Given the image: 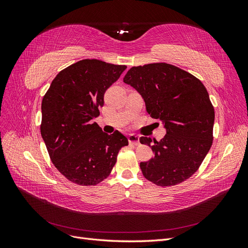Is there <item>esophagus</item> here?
I'll return each instance as SVG.
<instances>
[{"instance_id": "1", "label": "esophagus", "mask_w": 248, "mask_h": 248, "mask_svg": "<svg viewBox=\"0 0 248 248\" xmlns=\"http://www.w3.org/2000/svg\"><path fill=\"white\" fill-rule=\"evenodd\" d=\"M128 141L130 142V144L139 145L140 138L138 136H136V134H129V136H128Z\"/></svg>"}]
</instances>
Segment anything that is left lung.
Returning <instances> with one entry per match:
<instances>
[{"instance_id":"obj_1","label":"left lung","mask_w":248,"mask_h":248,"mask_svg":"<svg viewBox=\"0 0 248 248\" xmlns=\"http://www.w3.org/2000/svg\"><path fill=\"white\" fill-rule=\"evenodd\" d=\"M123 81L141 95L148 114L162 122V140L147 137L153 158L140 162L144 177L158 186H172L198 170L213 141L214 108L207 89L192 74L167 63L132 67Z\"/></svg>"}]
</instances>
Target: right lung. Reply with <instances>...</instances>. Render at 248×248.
Wrapping results in <instances>:
<instances>
[{"mask_svg": "<svg viewBox=\"0 0 248 248\" xmlns=\"http://www.w3.org/2000/svg\"><path fill=\"white\" fill-rule=\"evenodd\" d=\"M127 68L86 59L60 71L43 96L41 137L57 170L69 181L96 185L108 178L128 140L103 132L99 116L107 90Z\"/></svg>", "mask_w": 248, "mask_h": 248, "instance_id": "right-lung-1", "label": "right lung"}]
</instances>
